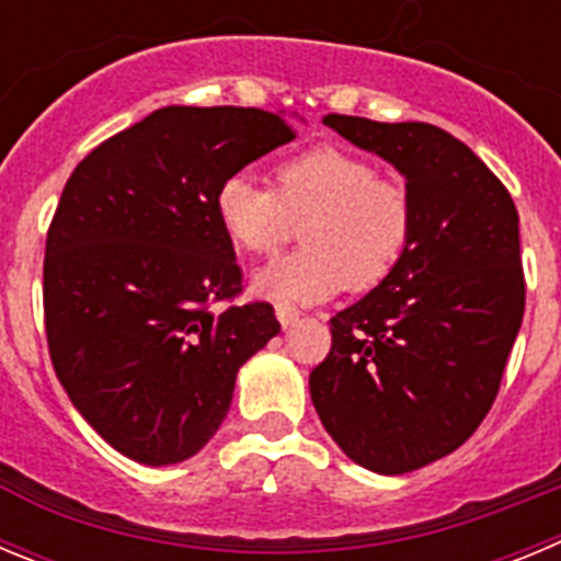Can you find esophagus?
<instances>
[{
    "mask_svg": "<svg viewBox=\"0 0 561 561\" xmlns=\"http://www.w3.org/2000/svg\"><path fill=\"white\" fill-rule=\"evenodd\" d=\"M275 314H277V322H280V325L289 328L291 322H295L297 317H300V311H297L295 306H289V302H277Z\"/></svg>",
    "mask_w": 561,
    "mask_h": 561,
    "instance_id": "obj_1",
    "label": "esophagus"
}]
</instances>
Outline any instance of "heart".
<instances>
[{
  "label": "heart",
  "instance_id": "1",
  "mask_svg": "<svg viewBox=\"0 0 561 561\" xmlns=\"http://www.w3.org/2000/svg\"><path fill=\"white\" fill-rule=\"evenodd\" d=\"M225 236L250 255H270L295 236L306 250L272 261L253 277L255 295L277 302H322L381 286L411 241L414 208L400 183L342 147H311L275 167V188L247 172L228 174L214 194Z\"/></svg>",
  "mask_w": 561,
  "mask_h": 561
}]
</instances>
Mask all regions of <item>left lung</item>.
Segmentation results:
<instances>
[{
  "label": "left lung",
  "mask_w": 561,
  "mask_h": 561,
  "mask_svg": "<svg viewBox=\"0 0 561 561\" xmlns=\"http://www.w3.org/2000/svg\"><path fill=\"white\" fill-rule=\"evenodd\" d=\"M405 178L414 228L381 286L331 320L308 389L356 465L400 476L454 454L495 403L526 308L517 208L476 152L425 122L328 113Z\"/></svg>",
  "instance_id": "8db88e82"
}]
</instances>
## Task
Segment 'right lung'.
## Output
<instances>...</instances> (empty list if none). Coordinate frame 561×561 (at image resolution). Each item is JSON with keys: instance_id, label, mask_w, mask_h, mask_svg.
Returning <instances> with one entry per match:
<instances>
[{"instance_id": "add662e5", "label": "right lung", "mask_w": 561, "mask_h": 561, "mask_svg": "<svg viewBox=\"0 0 561 561\" xmlns=\"http://www.w3.org/2000/svg\"><path fill=\"white\" fill-rule=\"evenodd\" d=\"M295 130L261 107L169 105L102 141L60 194L44 259V325L66 394L141 465H178L217 434L236 373L277 331L241 291L214 194Z\"/></svg>"}]
</instances>
